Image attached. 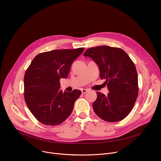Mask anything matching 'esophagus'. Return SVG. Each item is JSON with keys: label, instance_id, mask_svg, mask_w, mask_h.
<instances>
[{"label": "esophagus", "instance_id": "1", "mask_svg": "<svg viewBox=\"0 0 161 161\" xmlns=\"http://www.w3.org/2000/svg\"><path fill=\"white\" fill-rule=\"evenodd\" d=\"M81 92H82L83 94H85V93H86L87 92V89H81Z\"/></svg>", "mask_w": 161, "mask_h": 161}]
</instances>
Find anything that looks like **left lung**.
Here are the masks:
<instances>
[{
    "label": "left lung",
    "mask_w": 161,
    "mask_h": 161,
    "mask_svg": "<svg viewBox=\"0 0 161 161\" xmlns=\"http://www.w3.org/2000/svg\"><path fill=\"white\" fill-rule=\"evenodd\" d=\"M89 57L99 68L100 78L106 81L107 95L97 92L93 108L96 114L107 122L123 120L132 110L138 95V80L136 66L121 48L99 46L88 48Z\"/></svg>",
    "instance_id": "obj_1"
}]
</instances>
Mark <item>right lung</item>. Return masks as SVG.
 Segmentation results:
<instances>
[{
  "instance_id": "obj_1",
  "label": "right lung",
  "mask_w": 161,
  "mask_h": 161,
  "mask_svg": "<svg viewBox=\"0 0 161 161\" xmlns=\"http://www.w3.org/2000/svg\"><path fill=\"white\" fill-rule=\"evenodd\" d=\"M84 51L53 50L37 54L24 75V97L27 107L42 124L56 125L71 114L81 92L60 89V78H66L73 62Z\"/></svg>"
}]
</instances>
